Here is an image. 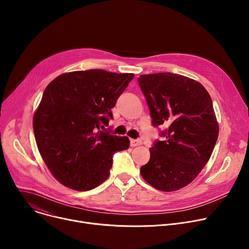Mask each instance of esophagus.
<instances>
[{"label":"esophagus","instance_id":"34e87169","mask_svg":"<svg viewBox=\"0 0 249 249\" xmlns=\"http://www.w3.org/2000/svg\"><path fill=\"white\" fill-rule=\"evenodd\" d=\"M130 145L132 147L140 146V145H142V140H140V139H131L130 140Z\"/></svg>","mask_w":249,"mask_h":249}]
</instances>
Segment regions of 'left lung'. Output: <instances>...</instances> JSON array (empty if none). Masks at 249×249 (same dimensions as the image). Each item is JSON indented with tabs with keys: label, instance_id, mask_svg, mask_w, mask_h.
<instances>
[{
	"label": "left lung",
	"instance_id": "1",
	"mask_svg": "<svg viewBox=\"0 0 249 249\" xmlns=\"http://www.w3.org/2000/svg\"><path fill=\"white\" fill-rule=\"evenodd\" d=\"M139 86L150 108L152 124L166 127L156 141L143 178L160 191L191 183L206 165L219 136L212 98L198 82L172 73L141 75Z\"/></svg>",
	"mask_w": 249,
	"mask_h": 249
}]
</instances>
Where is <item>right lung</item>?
Masks as SVG:
<instances>
[{
    "label": "right lung",
    "mask_w": 249,
    "mask_h": 249,
    "mask_svg": "<svg viewBox=\"0 0 249 249\" xmlns=\"http://www.w3.org/2000/svg\"><path fill=\"white\" fill-rule=\"evenodd\" d=\"M134 74L93 69L66 73L45 89L33 116L38 151L64 186L91 190L110 173L113 155L127 150L128 137L100 130L112 119L111 108Z\"/></svg>",
    "instance_id": "right-lung-1"
}]
</instances>
